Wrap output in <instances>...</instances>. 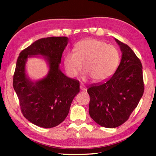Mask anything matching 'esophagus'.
I'll return each mask as SVG.
<instances>
[{
  "instance_id": "obj_1",
  "label": "esophagus",
  "mask_w": 156,
  "mask_h": 156,
  "mask_svg": "<svg viewBox=\"0 0 156 156\" xmlns=\"http://www.w3.org/2000/svg\"><path fill=\"white\" fill-rule=\"evenodd\" d=\"M80 90H82V91H85L86 90H87V88H86V87L84 85H82V84H80Z\"/></svg>"
}]
</instances>
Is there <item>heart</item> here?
Wrapping results in <instances>:
<instances>
[{
    "label": "heart",
    "instance_id": "1",
    "mask_svg": "<svg viewBox=\"0 0 156 156\" xmlns=\"http://www.w3.org/2000/svg\"><path fill=\"white\" fill-rule=\"evenodd\" d=\"M119 61L117 49L113 45L96 39L78 42L74 51H69L64 58V67L68 75L76 77L83 68V78L91 77L102 82L113 74Z\"/></svg>",
    "mask_w": 156,
    "mask_h": 156
}]
</instances>
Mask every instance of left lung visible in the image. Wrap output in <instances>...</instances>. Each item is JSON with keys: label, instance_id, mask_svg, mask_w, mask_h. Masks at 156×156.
I'll list each match as a JSON object with an SVG mask.
<instances>
[{"label": "left lung", "instance_id": "8db88e82", "mask_svg": "<svg viewBox=\"0 0 156 156\" xmlns=\"http://www.w3.org/2000/svg\"><path fill=\"white\" fill-rule=\"evenodd\" d=\"M115 40L122 53L117 70L107 81L92 84L87 90L90 117L107 128L119 127L127 121L144 92L140 59L127 45Z\"/></svg>", "mask_w": 156, "mask_h": 156}]
</instances>
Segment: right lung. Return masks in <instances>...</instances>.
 <instances>
[{"label":"right lung","instance_id":"obj_1","mask_svg":"<svg viewBox=\"0 0 156 156\" xmlns=\"http://www.w3.org/2000/svg\"><path fill=\"white\" fill-rule=\"evenodd\" d=\"M66 37L38 39L20 53L13 76V88L23 116L34 125L54 127L67 117L73 99L80 92L79 81L67 77L59 69L62 55L68 45ZM40 55L48 63L47 76L33 81L26 74L27 59Z\"/></svg>","mask_w":156,"mask_h":156}]
</instances>
